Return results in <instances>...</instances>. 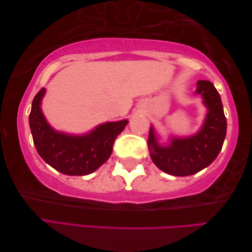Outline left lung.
<instances>
[{
	"label": "left lung",
	"mask_w": 252,
	"mask_h": 252,
	"mask_svg": "<svg viewBox=\"0 0 252 252\" xmlns=\"http://www.w3.org/2000/svg\"><path fill=\"white\" fill-rule=\"evenodd\" d=\"M196 94L201 96L208 108L205 123L197 134L173 137L168 146H161L153 126L149 131L147 145L153 162L171 175H191L208 167L218 157L226 135V118L215 85L200 80L197 82Z\"/></svg>",
	"instance_id": "left-lung-1"
}]
</instances>
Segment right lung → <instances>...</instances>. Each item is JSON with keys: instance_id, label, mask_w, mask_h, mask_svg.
Masks as SVG:
<instances>
[{"instance_id": "1", "label": "right lung", "mask_w": 252, "mask_h": 252, "mask_svg": "<svg viewBox=\"0 0 252 252\" xmlns=\"http://www.w3.org/2000/svg\"><path fill=\"white\" fill-rule=\"evenodd\" d=\"M45 89L32 100L29 125L32 138L41 158L58 172L67 175H87L97 170L110 157L117 136L127 120L106 122L85 135H69L55 131L41 110Z\"/></svg>"}]
</instances>
